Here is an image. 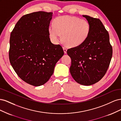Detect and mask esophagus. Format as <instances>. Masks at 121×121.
I'll return each mask as SVG.
<instances>
[{
  "instance_id": "esophagus-1",
  "label": "esophagus",
  "mask_w": 121,
  "mask_h": 121,
  "mask_svg": "<svg viewBox=\"0 0 121 121\" xmlns=\"http://www.w3.org/2000/svg\"><path fill=\"white\" fill-rule=\"evenodd\" d=\"M63 49L65 53H67V48L65 47H63Z\"/></svg>"
}]
</instances>
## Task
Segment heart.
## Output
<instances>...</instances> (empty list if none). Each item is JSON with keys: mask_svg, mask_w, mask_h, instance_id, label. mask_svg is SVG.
I'll return each instance as SVG.
<instances>
[{"mask_svg": "<svg viewBox=\"0 0 121 121\" xmlns=\"http://www.w3.org/2000/svg\"><path fill=\"white\" fill-rule=\"evenodd\" d=\"M49 36L54 43H57L61 39L65 45L76 47L82 44L88 37L90 26L88 22L84 19L64 16L56 17L54 23H51L48 28Z\"/></svg>", "mask_w": 121, "mask_h": 121, "instance_id": "1", "label": "heart"}]
</instances>
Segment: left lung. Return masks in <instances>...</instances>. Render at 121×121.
Masks as SVG:
<instances>
[{
  "mask_svg": "<svg viewBox=\"0 0 121 121\" xmlns=\"http://www.w3.org/2000/svg\"><path fill=\"white\" fill-rule=\"evenodd\" d=\"M90 26L88 37L82 44L67 50L71 58L70 73L83 85L97 83L104 76L112 57V48L109 34L100 20L83 15Z\"/></svg>",
  "mask_w": 121,
  "mask_h": 121,
  "instance_id": "1",
  "label": "left lung"
}]
</instances>
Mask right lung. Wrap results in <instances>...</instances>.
Segmentation results:
<instances>
[{"label": "right lung", "instance_id": "add662e5", "mask_svg": "<svg viewBox=\"0 0 121 121\" xmlns=\"http://www.w3.org/2000/svg\"><path fill=\"white\" fill-rule=\"evenodd\" d=\"M52 13L42 11L25 14L10 34L9 58L17 74L31 85L48 81L64 52L50 41L48 28Z\"/></svg>", "mask_w": 121, "mask_h": 121}]
</instances>
